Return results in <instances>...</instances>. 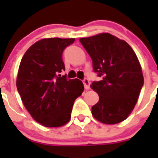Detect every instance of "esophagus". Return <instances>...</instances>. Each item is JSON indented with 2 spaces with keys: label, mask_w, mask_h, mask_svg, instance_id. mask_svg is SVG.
Segmentation results:
<instances>
[{
  "label": "esophagus",
  "mask_w": 158,
  "mask_h": 158,
  "mask_svg": "<svg viewBox=\"0 0 158 158\" xmlns=\"http://www.w3.org/2000/svg\"><path fill=\"white\" fill-rule=\"evenodd\" d=\"M83 84H84V86H85V89H89V88H90V82H89L88 78H85V79H84Z\"/></svg>",
  "instance_id": "esophagus-1"
}]
</instances>
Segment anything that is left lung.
I'll list each match as a JSON object with an SVG mask.
<instances>
[{"mask_svg":"<svg viewBox=\"0 0 158 158\" xmlns=\"http://www.w3.org/2000/svg\"><path fill=\"white\" fill-rule=\"evenodd\" d=\"M79 40L91 57L93 71L101 77L92 83L99 95L92 114L103 123L122 122L134 109L144 84L135 51L127 42L109 33Z\"/></svg>","mask_w":158,"mask_h":158,"instance_id":"left-lung-1","label":"left lung"}]
</instances>
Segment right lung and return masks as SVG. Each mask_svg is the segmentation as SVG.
<instances>
[{
    "mask_svg": "<svg viewBox=\"0 0 158 158\" xmlns=\"http://www.w3.org/2000/svg\"><path fill=\"white\" fill-rule=\"evenodd\" d=\"M73 42L74 39H43L26 51L19 64L18 93L32 118L47 127L69 122L73 103L84 91L81 81L60 74L65 71L62 53Z\"/></svg>",
    "mask_w": 158,
    "mask_h": 158,
    "instance_id": "add662e5",
    "label": "right lung"
}]
</instances>
